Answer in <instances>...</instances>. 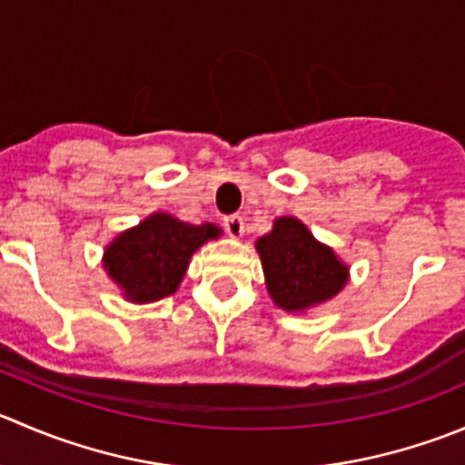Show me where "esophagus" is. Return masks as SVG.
Here are the masks:
<instances>
[{
	"label": "esophagus",
	"mask_w": 465,
	"mask_h": 465,
	"mask_svg": "<svg viewBox=\"0 0 465 465\" xmlns=\"http://www.w3.org/2000/svg\"><path fill=\"white\" fill-rule=\"evenodd\" d=\"M224 229H227V233L232 238H241L242 232H245V220L238 213L227 215V218H224Z\"/></svg>",
	"instance_id": "obj_1"
}]
</instances>
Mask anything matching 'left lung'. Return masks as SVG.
I'll use <instances>...</instances> for the list:
<instances>
[{"label":"left lung","instance_id":"obj_1","mask_svg":"<svg viewBox=\"0 0 465 465\" xmlns=\"http://www.w3.org/2000/svg\"><path fill=\"white\" fill-rule=\"evenodd\" d=\"M256 250L270 297L286 311H302L331 300L347 282V265L329 247L320 245L295 218H279L272 232L259 238Z\"/></svg>","mask_w":465,"mask_h":465}]
</instances>
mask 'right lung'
Returning a JSON list of instances; mask_svg holds the SVG:
<instances>
[{
	"instance_id": "right-lung-1",
	"label": "right lung",
	"mask_w": 465,
	"mask_h": 465,
	"mask_svg": "<svg viewBox=\"0 0 465 465\" xmlns=\"http://www.w3.org/2000/svg\"><path fill=\"white\" fill-rule=\"evenodd\" d=\"M218 233L215 224L154 213L106 247L104 268L132 302H156L177 291L193 252Z\"/></svg>"
}]
</instances>
